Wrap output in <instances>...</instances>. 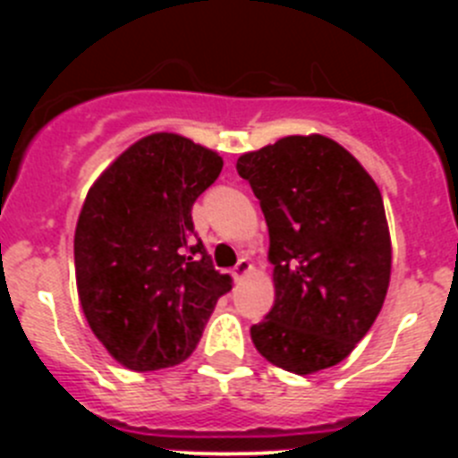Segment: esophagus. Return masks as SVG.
Masks as SVG:
<instances>
[{
	"mask_svg": "<svg viewBox=\"0 0 458 458\" xmlns=\"http://www.w3.org/2000/svg\"><path fill=\"white\" fill-rule=\"evenodd\" d=\"M250 273H252V261H250L248 257L238 259L236 268H233V277L242 279V277H245V275H250Z\"/></svg>",
	"mask_w": 458,
	"mask_h": 458,
	"instance_id": "obj_1",
	"label": "esophagus"
}]
</instances>
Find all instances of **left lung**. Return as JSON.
<instances>
[{"instance_id": "obj_1", "label": "left lung", "mask_w": 458, "mask_h": 458, "mask_svg": "<svg viewBox=\"0 0 458 458\" xmlns=\"http://www.w3.org/2000/svg\"><path fill=\"white\" fill-rule=\"evenodd\" d=\"M268 225L275 305L250 327L257 351L291 374L349 358L378 317L392 242L378 185L342 144L291 135L242 153Z\"/></svg>"}]
</instances>
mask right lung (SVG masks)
Returning <instances> with one entry per match:
<instances>
[{"mask_svg": "<svg viewBox=\"0 0 458 458\" xmlns=\"http://www.w3.org/2000/svg\"><path fill=\"white\" fill-rule=\"evenodd\" d=\"M176 132L125 148L89 188L75 226V279L89 327L132 371L183 362L232 277L213 268L192 204L222 172Z\"/></svg>", "mask_w": 458, "mask_h": 458, "instance_id": "1", "label": "right lung"}]
</instances>
